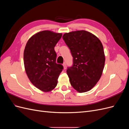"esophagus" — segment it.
Listing matches in <instances>:
<instances>
[{"instance_id":"esophagus-1","label":"esophagus","mask_w":129,"mask_h":129,"mask_svg":"<svg viewBox=\"0 0 129 129\" xmlns=\"http://www.w3.org/2000/svg\"><path fill=\"white\" fill-rule=\"evenodd\" d=\"M63 68L64 69H66V68H67V66H66V63H64L63 64Z\"/></svg>"}]
</instances>
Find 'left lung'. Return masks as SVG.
<instances>
[{
    "label": "left lung",
    "instance_id": "8db88e82",
    "mask_svg": "<svg viewBox=\"0 0 129 129\" xmlns=\"http://www.w3.org/2000/svg\"><path fill=\"white\" fill-rule=\"evenodd\" d=\"M62 38L73 57V66L67 70L72 86L79 92L89 91L103 73L105 58L102 44L84 30L66 33Z\"/></svg>",
    "mask_w": 129,
    "mask_h": 129
}]
</instances>
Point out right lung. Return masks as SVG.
Instances as JSON below:
<instances>
[{"instance_id": "obj_1", "label": "right lung", "mask_w": 129, "mask_h": 129, "mask_svg": "<svg viewBox=\"0 0 129 129\" xmlns=\"http://www.w3.org/2000/svg\"><path fill=\"white\" fill-rule=\"evenodd\" d=\"M62 33L43 30L31 37L27 41L24 53L25 71L35 87L44 92L56 87L63 66L56 63L54 50Z\"/></svg>"}]
</instances>
